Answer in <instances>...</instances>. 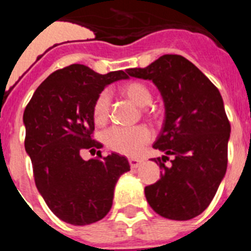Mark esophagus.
Segmentation results:
<instances>
[{
  "instance_id": "esophagus-1",
  "label": "esophagus",
  "mask_w": 251,
  "mask_h": 251,
  "mask_svg": "<svg viewBox=\"0 0 251 251\" xmlns=\"http://www.w3.org/2000/svg\"><path fill=\"white\" fill-rule=\"evenodd\" d=\"M129 165L132 168H137L142 165V161L137 158H129Z\"/></svg>"
}]
</instances>
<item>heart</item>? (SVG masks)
<instances>
[{
  "label": "heart",
  "instance_id": "obj_1",
  "mask_svg": "<svg viewBox=\"0 0 251 251\" xmlns=\"http://www.w3.org/2000/svg\"><path fill=\"white\" fill-rule=\"evenodd\" d=\"M121 92L136 105L145 108L152 101V92L142 81H129L122 85ZM109 113V93L101 92L93 105V118L97 124H101L108 118ZM104 143L109 150L126 156H137L145 145L152 139V132L145 126L126 128L113 127L103 136Z\"/></svg>",
  "mask_w": 251,
  "mask_h": 251
}]
</instances>
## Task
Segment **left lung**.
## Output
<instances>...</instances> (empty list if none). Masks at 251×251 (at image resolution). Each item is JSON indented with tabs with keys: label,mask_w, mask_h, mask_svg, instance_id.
Returning <instances> with one entry per match:
<instances>
[{
	"label": "left lung",
	"mask_w": 251,
	"mask_h": 251,
	"mask_svg": "<svg viewBox=\"0 0 251 251\" xmlns=\"http://www.w3.org/2000/svg\"><path fill=\"white\" fill-rule=\"evenodd\" d=\"M127 73L152 81L165 104L163 127L153 143L166 154L153 158L163 174L145 188L146 199L166 219L191 220L210 205L227 167L231 128L220 92L181 55H163ZM167 155L174 156L170 168L161 162Z\"/></svg>",
	"instance_id": "obj_1"
}]
</instances>
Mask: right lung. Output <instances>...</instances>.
I'll list each match as a JSON object with an SVG mask.
<instances>
[{"mask_svg":"<svg viewBox=\"0 0 251 251\" xmlns=\"http://www.w3.org/2000/svg\"><path fill=\"white\" fill-rule=\"evenodd\" d=\"M127 77L122 70L101 75L73 64L49 75L24 112L25 150L36 187L65 223L84 226L101 220L113 205L117 181L130 170L118 153L89 161L80 156L84 150L101 148L90 137L95 99L106 85Z\"/></svg>","mask_w":251,"mask_h":251,"instance_id":"obj_1","label":"right lung"}]
</instances>
